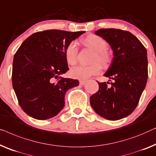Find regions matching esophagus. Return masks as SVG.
I'll return each mask as SVG.
<instances>
[{
    "label": "esophagus",
    "instance_id": "34e87169",
    "mask_svg": "<svg viewBox=\"0 0 156 156\" xmlns=\"http://www.w3.org/2000/svg\"><path fill=\"white\" fill-rule=\"evenodd\" d=\"M85 83H86V80H80V85H85Z\"/></svg>",
    "mask_w": 156,
    "mask_h": 156
}]
</instances>
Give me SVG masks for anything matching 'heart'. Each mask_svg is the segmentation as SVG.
I'll return each instance as SVG.
<instances>
[{"label":"heart","mask_w":156,"mask_h":156,"mask_svg":"<svg viewBox=\"0 0 156 156\" xmlns=\"http://www.w3.org/2000/svg\"><path fill=\"white\" fill-rule=\"evenodd\" d=\"M83 43L95 51L91 65H79L72 68L69 73L71 77L85 80L100 72L101 66H106L112 60L111 54L107 51V41L98 35L90 34L83 39ZM78 48L74 41H71L65 48V56L68 63L73 65L77 62Z\"/></svg>","instance_id":"heart-1"}]
</instances>
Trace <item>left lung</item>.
<instances>
[{
	"instance_id": "1",
	"label": "left lung",
	"mask_w": 156,
	"mask_h": 156,
	"mask_svg": "<svg viewBox=\"0 0 156 156\" xmlns=\"http://www.w3.org/2000/svg\"><path fill=\"white\" fill-rule=\"evenodd\" d=\"M95 34L113 50L112 62L104 75L113 81H98L99 90L90 98V102L95 112L105 119H121L133 112L146 87L147 51L134 35L125 30L100 29Z\"/></svg>"
}]
</instances>
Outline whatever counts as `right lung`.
Here are the masks:
<instances>
[{
	"label": "right lung",
	"mask_w": 156,
	"mask_h": 156,
	"mask_svg": "<svg viewBox=\"0 0 156 156\" xmlns=\"http://www.w3.org/2000/svg\"><path fill=\"white\" fill-rule=\"evenodd\" d=\"M85 31L49 30L34 33L22 44L13 58L12 87L20 106L30 117L44 120L64 107L66 93L79 81L58 76L68 70L65 48Z\"/></svg>",
	"instance_id": "add662e5"
}]
</instances>
